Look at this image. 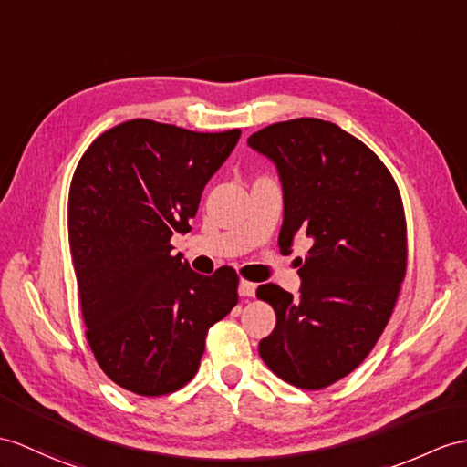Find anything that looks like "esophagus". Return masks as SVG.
<instances>
[{
	"mask_svg": "<svg viewBox=\"0 0 467 467\" xmlns=\"http://www.w3.org/2000/svg\"><path fill=\"white\" fill-rule=\"evenodd\" d=\"M255 291H257L255 283L247 281V279H242V281H240V295H242V297H254Z\"/></svg>",
	"mask_w": 467,
	"mask_h": 467,
	"instance_id": "obj_1",
	"label": "esophagus"
}]
</instances>
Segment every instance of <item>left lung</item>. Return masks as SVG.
Returning <instances> with one entry per match:
<instances>
[{"label": "left lung", "instance_id": "8db88e82", "mask_svg": "<svg viewBox=\"0 0 467 467\" xmlns=\"http://www.w3.org/2000/svg\"><path fill=\"white\" fill-rule=\"evenodd\" d=\"M283 186L281 252L311 240L301 295L265 283L277 323L259 355L279 379L321 390L355 370L390 321L406 277V215L390 170L357 136L321 119L275 122L249 136Z\"/></svg>", "mask_w": 467, "mask_h": 467}]
</instances>
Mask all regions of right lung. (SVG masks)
Wrapping results in <instances>:
<instances>
[{
	"mask_svg": "<svg viewBox=\"0 0 467 467\" xmlns=\"http://www.w3.org/2000/svg\"><path fill=\"white\" fill-rule=\"evenodd\" d=\"M240 134L134 119L97 136L75 168L67 225L85 333L124 390H180L200 368L210 327L237 303L234 267L203 277L170 240L190 232Z\"/></svg>",
	"mask_w": 467,
	"mask_h": 467,
	"instance_id": "add662e5",
	"label": "right lung"
}]
</instances>
